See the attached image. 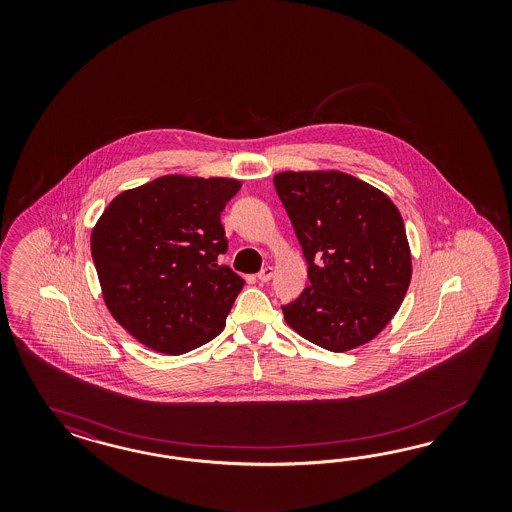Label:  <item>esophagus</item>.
Instances as JSON below:
<instances>
[{
    "instance_id": "1",
    "label": "esophagus",
    "mask_w": 512,
    "mask_h": 512,
    "mask_svg": "<svg viewBox=\"0 0 512 512\" xmlns=\"http://www.w3.org/2000/svg\"><path fill=\"white\" fill-rule=\"evenodd\" d=\"M274 276V268L272 266H264L263 270L257 274V279L261 281V283H268L270 279Z\"/></svg>"
}]
</instances>
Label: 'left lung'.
<instances>
[{
  "label": "left lung",
  "instance_id": "8db88e82",
  "mask_svg": "<svg viewBox=\"0 0 512 512\" xmlns=\"http://www.w3.org/2000/svg\"><path fill=\"white\" fill-rule=\"evenodd\" d=\"M274 186L310 279L295 302L281 306L287 325L334 353L373 340L411 281L398 208L383 191L340 171L279 172Z\"/></svg>",
  "mask_w": 512,
  "mask_h": 512
}]
</instances>
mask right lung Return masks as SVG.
<instances>
[{"mask_svg":"<svg viewBox=\"0 0 512 512\" xmlns=\"http://www.w3.org/2000/svg\"><path fill=\"white\" fill-rule=\"evenodd\" d=\"M234 178L169 174L127 189L92 231V257L112 317L146 347L182 355L223 330L244 279L227 251L221 212Z\"/></svg>","mask_w":512,"mask_h":512,"instance_id":"right-lung-1","label":"right lung"}]
</instances>
